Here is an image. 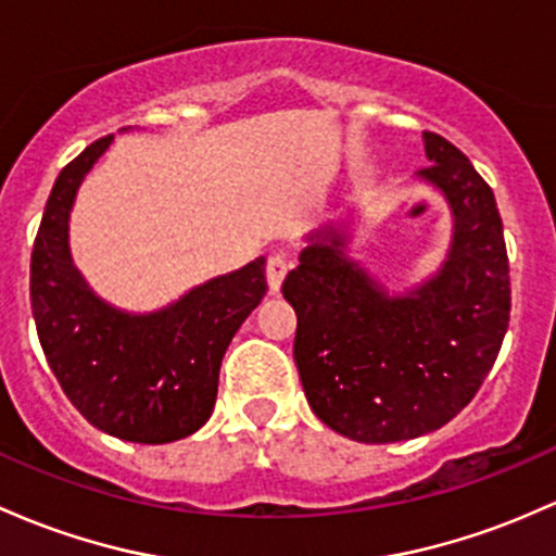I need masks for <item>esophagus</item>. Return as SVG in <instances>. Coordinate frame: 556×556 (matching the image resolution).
<instances>
[{
	"instance_id": "obj_1",
	"label": "esophagus",
	"mask_w": 556,
	"mask_h": 556,
	"mask_svg": "<svg viewBox=\"0 0 556 556\" xmlns=\"http://www.w3.org/2000/svg\"><path fill=\"white\" fill-rule=\"evenodd\" d=\"M290 271V258L285 253H274L268 255L266 261V282H268V290L271 292H279L282 288L285 277H288Z\"/></svg>"
}]
</instances>
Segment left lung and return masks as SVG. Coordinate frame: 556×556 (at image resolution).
<instances>
[{
	"mask_svg": "<svg viewBox=\"0 0 556 556\" xmlns=\"http://www.w3.org/2000/svg\"><path fill=\"white\" fill-rule=\"evenodd\" d=\"M422 139L432 166L417 179L446 198L454 218L441 268L417 288L388 292L348 255L343 224H325L282 285L298 314L292 356L308 406L358 443L412 441L451 422L483 386L509 327L496 198L448 139Z\"/></svg>",
	"mask_w": 556,
	"mask_h": 556,
	"instance_id": "1",
	"label": "left lung"
}]
</instances>
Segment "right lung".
I'll return each instance as SVG.
<instances>
[{
    "label": "right lung",
    "mask_w": 556,
    "mask_h": 556,
    "mask_svg": "<svg viewBox=\"0 0 556 556\" xmlns=\"http://www.w3.org/2000/svg\"><path fill=\"white\" fill-rule=\"evenodd\" d=\"M110 142L113 134L97 139L54 181L30 253V308L71 404L108 435L157 446L208 422L224 353L266 295V258L150 314L102 301L73 266L68 222L84 176Z\"/></svg>",
    "instance_id": "right-lung-1"
}]
</instances>
